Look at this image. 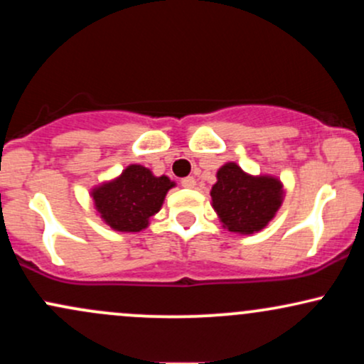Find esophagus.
Returning a JSON list of instances; mask_svg holds the SVG:
<instances>
[{"label": "esophagus", "mask_w": 364, "mask_h": 364, "mask_svg": "<svg viewBox=\"0 0 364 364\" xmlns=\"http://www.w3.org/2000/svg\"><path fill=\"white\" fill-rule=\"evenodd\" d=\"M195 185H196V181H195L193 176H188V178H185L181 181V186L183 188H195Z\"/></svg>", "instance_id": "34e87169"}]
</instances>
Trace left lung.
Returning <instances> with one entry per match:
<instances>
[{
    "label": "left lung",
    "instance_id": "obj_1",
    "mask_svg": "<svg viewBox=\"0 0 364 364\" xmlns=\"http://www.w3.org/2000/svg\"><path fill=\"white\" fill-rule=\"evenodd\" d=\"M284 185L270 174L246 173L236 162H225L217 171L212 186V207L223 228L236 235H255L269 225L284 200Z\"/></svg>",
    "mask_w": 364,
    "mask_h": 364
}]
</instances>
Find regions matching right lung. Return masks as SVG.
<instances>
[{"instance_id":"add662e5","label":"right lung","mask_w":364,"mask_h":364,"mask_svg":"<svg viewBox=\"0 0 364 364\" xmlns=\"http://www.w3.org/2000/svg\"><path fill=\"white\" fill-rule=\"evenodd\" d=\"M174 181L156 176L149 168L129 164L114 179L90 190L94 207L111 229L119 232H140L161 210Z\"/></svg>"}]
</instances>
